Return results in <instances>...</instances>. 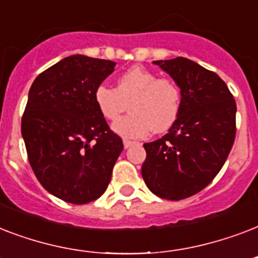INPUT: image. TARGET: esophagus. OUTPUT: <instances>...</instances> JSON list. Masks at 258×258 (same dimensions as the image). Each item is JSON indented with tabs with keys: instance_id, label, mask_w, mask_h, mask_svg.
<instances>
[{
	"instance_id": "1",
	"label": "esophagus",
	"mask_w": 258,
	"mask_h": 258,
	"mask_svg": "<svg viewBox=\"0 0 258 258\" xmlns=\"http://www.w3.org/2000/svg\"><path fill=\"white\" fill-rule=\"evenodd\" d=\"M123 145H124V149H128V147H131V146L134 145V142H131V141H123Z\"/></svg>"
}]
</instances>
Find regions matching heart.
I'll return each mask as SVG.
<instances>
[{
	"mask_svg": "<svg viewBox=\"0 0 258 258\" xmlns=\"http://www.w3.org/2000/svg\"><path fill=\"white\" fill-rule=\"evenodd\" d=\"M93 100L101 116L116 120L127 109L131 113L115 121L112 130L128 139H141L150 134L166 133L176 121L182 105L179 86L170 78H158L153 71L134 66L117 78L116 87L100 84Z\"/></svg>",
	"mask_w": 258,
	"mask_h": 258,
	"instance_id": "heart-1",
	"label": "heart"
}]
</instances>
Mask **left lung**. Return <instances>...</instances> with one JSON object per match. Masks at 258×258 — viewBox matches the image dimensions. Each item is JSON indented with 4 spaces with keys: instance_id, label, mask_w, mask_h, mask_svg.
<instances>
[{
    "instance_id": "obj_1",
    "label": "left lung",
    "mask_w": 258,
    "mask_h": 258,
    "mask_svg": "<svg viewBox=\"0 0 258 258\" xmlns=\"http://www.w3.org/2000/svg\"><path fill=\"white\" fill-rule=\"evenodd\" d=\"M179 86L182 105L169 133L145 143L142 176L155 196H194L222 169L236 138V100L217 74L184 57L154 61Z\"/></svg>"
}]
</instances>
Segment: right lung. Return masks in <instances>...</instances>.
<instances>
[{
	"instance_id": "obj_1",
	"label": "right lung",
	"mask_w": 258,
	"mask_h": 258,
	"mask_svg": "<svg viewBox=\"0 0 258 258\" xmlns=\"http://www.w3.org/2000/svg\"><path fill=\"white\" fill-rule=\"evenodd\" d=\"M115 64L74 54L38 75L29 89L21 120L28 159L46 191L70 204L97 200L123 151L93 100Z\"/></svg>"
}]
</instances>
